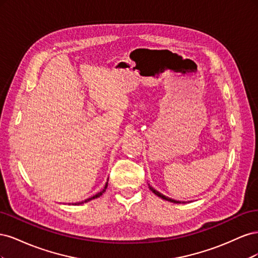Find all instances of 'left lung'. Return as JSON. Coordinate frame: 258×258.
<instances>
[{"label": "left lung", "instance_id": "obj_1", "mask_svg": "<svg viewBox=\"0 0 258 258\" xmlns=\"http://www.w3.org/2000/svg\"><path fill=\"white\" fill-rule=\"evenodd\" d=\"M150 189L156 195V196H158V197H160L161 199H165V200H167V201H170V202H173V204H181V201H176V200H174V199H171V198H169V197H166L165 195H162V194H160L159 191H157L156 189H154L152 186H150ZM183 204V202H182Z\"/></svg>", "mask_w": 258, "mask_h": 258}]
</instances>
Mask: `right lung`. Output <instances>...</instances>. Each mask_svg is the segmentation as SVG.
Wrapping results in <instances>:
<instances>
[{
  "label": "right lung",
  "instance_id": "obj_1",
  "mask_svg": "<svg viewBox=\"0 0 258 258\" xmlns=\"http://www.w3.org/2000/svg\"><path fill=\"white\" fill-rule=\"evenodd\" d=\"M108 181V179H107ZM106 187H107V182H106V184H105V186H104V188L102 189V191H100V192H98L97 195H95V196L93 197H90V198H88V199H86V200H84V201H81V202H77V204H75V205H83V204H86V202H88V201H90V200H92V199H96V198H98V197H100L101 195H102L104 191H105V189H106Z\"/></svg>",
  "mask_w": 258,
  "mask_h": 258
}]
</instances>
